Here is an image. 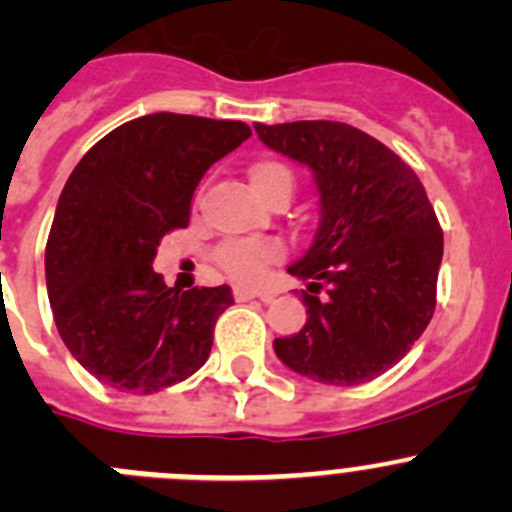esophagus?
I'll return each mask as SVG.
<instances>
[{
    "label": "esophagus",
    "instance_id": "34e87169",
    "mask_svg": "<svg viewBox=\"0 0 512 512\" xmlns=\"http://www.w3.org/2000/svg\"><path fill=\"white\" fill-rule=\"evenodd\" d=\"M255 298H265V295L257 293V290L234 288V300H237V303H247V300H255Z\"/></svg>",
    "mask_w": 512,
    "mask_h": 512
}]
</instances>
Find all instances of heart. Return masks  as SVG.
Wrapping results in <instances>:
<instances>
[{
  "mask_svg": "<svg viewBox=\"0 0 512 512\" xmlns=\"http://www.w3.org/2000/svg\"><path fill=\"white\" fill-rule=\"evenodd\" d=\"M250 184L262 202L278 194L293 197V174L278 161H257L250 169ZM283 257V247L270 240H234L224 242L214 252V262L229 280L240 285H260L265 270Z\"/></svg>",
  "mask_w": 512,
  "mask_h": 512,
  "instance_id": "b5f03b06",
  "label": "heart"
}]
</instances>
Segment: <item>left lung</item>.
Here are the masks:
<instances>
[{"label": "left lung", "instance_id": "8db88e82", "mask_svg": "<svg viewBox=\"0 0 512 512\" xmlns=\"http://www.w3.org/2000/svg\"><path fill=\"white\" fill-rule=\"evenodd\" d=\"M265 146L313 171L321 222L290 275L308 321L275 338L288 369L356 386L399 364L437 305L442 229L412 166L369 133L338 121L255 123ZM327 293L323 299L317 293Z\"/></svg>", "mask_w": 512, "mask_h": 512}]
</instances>
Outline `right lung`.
Returning a JSON list of instances; mask_svg holds the SVG:
<instances>
[{"mask_svg": "<svg viewBox=\"0 0 512 512\" xmlns=\"http://www.w3.org/2000/svg\"><path fill=\"white\" fill-rule=\"evenodd\" d=\"M250 136L242 121L151 113L100 138L70 174L45 247L47 295L62 343L111 389L154 394L209 358L232 290L169 288L154 257L189 224L209 166Z\"/></svg>", "mask_w": 512, "mask_h": 512, "instance_id": "right-lung-1", "label": "right lung"}]
</instances>
